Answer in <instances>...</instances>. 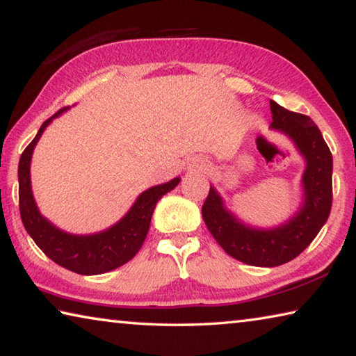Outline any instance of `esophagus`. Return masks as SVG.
Segmentation results:
<instances>
[{"label": "esophagus", "mask_w": 356, "mask_h": 356, "mask_svg": "<svg viewBox=\"0 0 356 356\" xmlns=\"http://www.w3.org/2000/svg\"><path fill=\"white\" fill-rule=\"evenodd\" d=\"M204 166H206V161L200 159V156H195V159H191L188 161V170L190 171H202Z\"/></svg>", "instance_id": "1"}]
</instances>
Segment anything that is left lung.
Segmentation results:
<instances>
[{
	"instance_id": "obj_1",
	"label": "left lung",
	"mask_w": 356,
	"mask_h": 356,
	"mask_svg": "<svg viewBox=\"0 0 356 356\" xmlns=\"http://www.w3.org/2000/svg\"><path fill=\"white\" fill-rule=\"evenodd\" d=\"M273 129L286 135L305 160L301 204L287 221L275 227H254L237 218L210 186L202 218L210 234L229 256L254 267H276L297 257L327 222L333 201V156L311 118L289 111L270 100Z\"/></svg>"
}]
</instances>
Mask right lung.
<instances>
[{"label": "right lung", "mask_w": 356, "mask_h": 356, "mask_svg": "<svg viewBox=\"0 0 356 356\" xmlns=\"http://www.w3.org/2000/svg\"><path fill=\"white\" fill-rule=\"evenodd\" d=\"M67 110L63 108L50 119H47L34 140L23 150L19 161V201L23 226L35 245L61 267L78 275H100L111 272L134 257L146 240L150 218L159 200L168 191L176 188L180 177H174L166 184L150 186L136 197L134 206L116 225L105 231L76 236L65 232L48 221L39 212L31 188V159L42 134L55 118Z\"/></svg>", "instance_id": "add662e5"}]
</instances>
